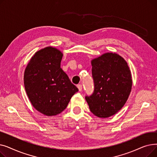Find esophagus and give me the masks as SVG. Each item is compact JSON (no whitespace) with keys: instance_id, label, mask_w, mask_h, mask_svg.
Listing matches in <instances>:
<instances>
[{"instance_id":"esophagus-1","label":"esophagus","mask_w":157,"mask_h":157,"mask_svg":"<svg viewBox=\"0 0 157 157\" xmlns=\"http://www.w3.org/2000/svg\"><path fill=\"white\" fill-rule=\"evenodd\" d=\"M78 89H79V91H81L82 90V89H83V86H82L81 84H79V85H78Z\"/></svg>"}]
</instances>
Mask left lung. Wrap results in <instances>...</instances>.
Masks as SVG:
<instances>
[{
  "mask_svg": "<svg viewBox=\"0 0 157 157\" xmlns=\"http://www.w3.org/2000/svg\"><path fill=\"white\" fill-rule=\"evenodd\" d=\"M94 91L85 99L91 112L99 118H108L126 103L132 79L128 64L117 53H106L92 60Z\"/></svg>",
  "mask_w": 157,
  "mask_h": 157,
  "instance_id": "obj_1",
  "label": "left lung"
}]
</instances>
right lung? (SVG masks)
Here are the masks:
<instances>
[{
    "label": "right lung",
    "instance_id": "right-lung-1",
    "mask_svg": "<svg viewBox=\"0 0 157 157\" xmlns=\"http://www.w3.org/2000/svg\"><path fill=\"white\" fill-rule=\"evenodd\" d=\"M63 54L49 46L32 57L24 73V85L29 100L39 112L55 116L66 108L78 88L60 68Z\"/></svg>",
    "mask_w": 157,
    "mask_h": 157
}]
</instances>
